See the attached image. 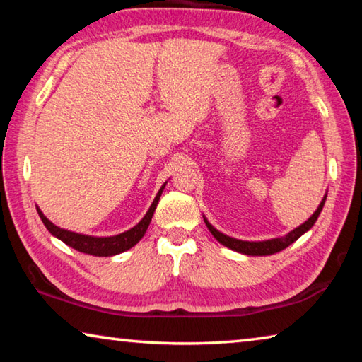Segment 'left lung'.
Instances as JSON below:
<instances>
[{
	"instance_id": "left-lung-1",
	"label": "left lung",
	"mask_w": 362,
	"mask_h": 362,
	"mask_svg": "<svg viewBox=\"0 0 362 362\" xmlns=\"http://www.w3.org/2000/svg\"><path fill=\"white\" fill-rule=\"evenodd\" d=\"M326 198L327 194H324V198L320 203V206H317V209L313 212V216L306 220V222L298 225L297 228H293L284 236L272 238V240H265V241H243V240H236V238L226 236L222 231H218L216 226H212V223H209V220H207L204 216L203 217H204L207 230H209L212 233V236L216 238L220 244H223L225 247L236 250V252L244 254V255H272L286 249L287 246H291L292 243H296L300 236L305 235V233L316 223V220L320 217V214L324 207V203H326Z\"/></svg>"
}]
</instances>
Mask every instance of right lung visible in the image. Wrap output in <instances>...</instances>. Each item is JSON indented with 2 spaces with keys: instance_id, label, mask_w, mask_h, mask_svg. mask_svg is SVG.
Here are the masks:
<instances>
[{
  "instance_id": "add662e5",
  "label": "right lung",
  "mask_w": 362,
  "mask_h": 362,
  "mask_svg": "<svg viewBox=\"0 0 362 362\" xmlns=\"http://www.w3.org/2000/svg\"><path fill=\"white\" fill-rule=\"evenodd\" d=\"M166 183L168 182H164L161 188H159V192L156 193L155 199H153L150 209L146 211L144 218L140 220L136 226H132L131 230L119 233V235H115V236H90V235H81V233H75L70 230H64L60 228V226L54 225L51 220L41 212L38 206H36V211H38L42 223H45L47 231L51 233L52 236H56L57 240L64 241L66 246H70L75 250H78V252H83V254L95 255V257H112V255H118L121 252H126V250H129L131 247L136 246L140 240H142L146 230H148L151 217L153 214H155L158 201L161 198V193L164 187H166Z\"/></svg>"
}]
</instances>
